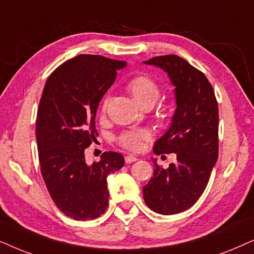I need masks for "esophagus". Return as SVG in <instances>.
I'll use <instances>...</instances> for the list:
<instances>
[{"instance_id": "esophagus-1", "label": "esophagus", "mask_w": 254, "mask_h": 254, "mask_svg": "<svg viewBox=\"0 0 254 254\" xmlns=\"http://www.w3.org/2000/svg\"><path fill=\"white\" fill-rule=\"evenodd\" d=\"M124 159H125V162H127V164H131V162H134L138 160L137 157H134V155H127Z\"/></svg>"}]
</instances>
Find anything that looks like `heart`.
I'll return each mask as SVG.
<instances>
[{
    "label": "heart",
    "mask_w": 254,
    "mask_h": 254,
    "mask_svg": "<svg viewBox=\"0 0 254 254\" xmlns=\"http://www.w3.org/2000/svg\"><path fill=\"white\" fill-rule=\"evenodd\" d=\"M127 90L132 95L134 100L140 106L146 103H154L158 100L160 94L159 84L152 79L147 74L140 73L134 75L129 82H127ZM108 107V99H104L101 106V111L106 113ZM151 138V132L146 129H134L124 131L117 138L118 144L122 147L130 151H138L141 147L144 141H147Z\"/></svg>",
    "instance_id": "1"
}]
</instances>
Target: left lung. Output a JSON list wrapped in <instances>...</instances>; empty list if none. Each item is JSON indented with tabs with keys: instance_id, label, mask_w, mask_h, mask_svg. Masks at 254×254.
<instances>
[{
	"instance_id": "8db88e82",
	"label": "left lung",
	"mask_w": 254,
	"mask_h": 254,
	"mask_svg": "<svg viewBox=\"0 0 254 254\" xmlns=\"http://www.w3.org/2000/svg\"><path fill=\"white\" fill-rule=\"evenodd\" d=\"M144 63L164 69L175 87L177 110L153 152L175 153L177 161L164 170L153 159V178L143 187V195L151 210L174 215L197 202L217 161L218 104L207 76L179 56H160Z\"/></svg>"
}]
</instances>
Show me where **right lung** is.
Masks as SVG:
<instances>
[{
    "instance_id": "right-lung-1",
    "label": "right lung",
    "mask_w": 254,
    "mask_h": 254,
    "mask_svg": "<svg viewBox=\"0 0 254 254\" xmlns=\"http://www.w3.org/2000/svg\"><path fill=\"white\" fill-rule=\"evenodd\" d=\"M125 62L80 54L47 77L37 111L36 138L44 182L54 204L76 221L97 218L108 207V175L121 170L124 157L104 152L88 165L84 150L99 136V103Z\"/></svg>"
}]
</instances>
